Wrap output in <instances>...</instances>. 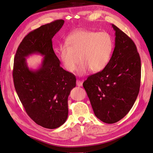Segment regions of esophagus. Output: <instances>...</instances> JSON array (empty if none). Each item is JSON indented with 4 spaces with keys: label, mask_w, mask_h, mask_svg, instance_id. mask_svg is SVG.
I'll return each mask as SVG.
<instances>
[{
    "label": "esophagus",
    "mask_w": 153,
    "mask_h": 153,
    "mask_svg": "<svg viewBox=\"0 0 153 153\" xmlns=\"http://www.w3.org/2000/svg\"><path fill=\"white\" fill-rule=\"evenodd\" d=\"M76 85L77 86H82V81L80 80H77L76 81Z\"/></svg>",
    "instance_id": "esophagus-1"
}]
</instances>
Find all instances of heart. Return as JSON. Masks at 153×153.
I'll return each mask as SVG.
<instances>
[{
	"instance_id": "b5f03b06",
	"label": "heart",
	"mask_w": 153,
	"mask_h": 153,
	"mask_svg": "<svg viewBox=\"0 0 153 153\" xmlns=\"http://www.w3.org/2000/svg\"><path fill=\"white\" fill-rule=\"evenodd\" d=\"M114 50V42L105 32L77 30L67 39L58 49L60 61L65 70L74 72L78 65L79 75L90 69L93 72L103 71L109 63Z\"/></svg>"
}]
</instances>
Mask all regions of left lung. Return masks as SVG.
<instances>
[{"mask_svg": "<svg viewBox=\"0 0 153 153\" xmlns=\"http://www.w3.org/2000/svg\"><path fill=\"white\" fill-rule=\"evenodd\" d=\"M115 48L103 71L90 76L83 82L95 115L112 124L131 109L139 95L141 62L135 43L114 25Z\"/></svg>", "mask_w": 153, "mask_h": 153, "instance_id": "obj_1", "label": "left lung"}]
</instances>
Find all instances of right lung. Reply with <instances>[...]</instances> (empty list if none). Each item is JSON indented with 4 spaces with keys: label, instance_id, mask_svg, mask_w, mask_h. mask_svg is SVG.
<instances>
[{
    "label": "right lung",
    "instance_id": "add662e5",
    "mask_svg": "<svg viewBox=\"0 0 153 153\" xmlns=\"http://www.w3.org/2000/svg\"><path fill=\"white\" fill-rule=\"evenodd\" d=\"M64 23L58 19L30 32L19 44L14 59L13 81L27 114L37 125L48 129L62 126L68 117V97L76 85L73 74L60 66L53 49L52 39ZM40 53L39 69L27 65L26 58Z\"/></svg>",
    "mask_w": 153,
    "mask_h": 153
}]
</instances>
